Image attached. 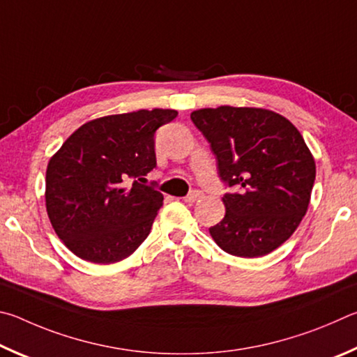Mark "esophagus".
<instances>
[{
  "label": "esophagus",
  "mask_w": 357,
  "mask_h": 357,
  "mask_svg": "<svg viewBox=\"0 0 357 357\" xmlns=\"http://www.w3.org/2000/svg\"><path fill=\"white\" fill-rule=\"evenodd\" d=\"M201 196H202V192H201V191H191L188 196L183 197V201H185V202H190V204H192V202H196L197 199H201Z\"/></svg>",
  "instance_id": "obj_1"
}]
</instances>
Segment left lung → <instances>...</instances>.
Masks as SVG:
<instances>
[{
	"mask_svg": "<svg viewBox=\"0 0 357 357\" xmlns=\"http://www.w3.org/2000/svg\"><path fill=\"white\" fill-rule=\"evenodd\" d=\"M216 155L226 215L210 227L222 251L261 257L290 238L307 211L315 160L298 128L278 112L218 106L191 112Z\"/></svg>",
	"mask_w": 357,
	"mask_h": 357,
	"instance_id": "obj_1",
	"label": "left lung"
}]
</instances>
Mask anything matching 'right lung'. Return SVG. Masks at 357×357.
Here are the masks:
<instances>
[{"label": "right lung", "mask_w": 357, "mask_h": 357, "mask_svg": "<svg viewBox=\"0 0 357 357\" xmlns=\"http://www.w3.org/2000/svg\"><path fill=\"white\" fill-rule=\"evenodd\" d=\"M175 109H139L93 119L48 161L45 205L62 243L92 264L127 259L147 238L162 195L142 180L156 166L153 135Z\"/></svg>", "instance_id": "right-lung-1"}]
</instances>
